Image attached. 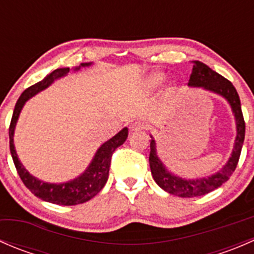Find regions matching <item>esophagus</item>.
Returning <instances> with one entry per match:
<instances>
[{
  "label": "esophagus",
  "instance_id": "1",
  "mask_svg": "<svg viewBox=\"0 0 254 254\" xmlns=\"http://www.w3.org/2000/svg\"><path fill=\"white\" fill-rule=\"evenodd\" d=\"M145 127L146 125L143 122H135L130 125V131H141Z\"/></svg>",
  "mask_w": 254,
  "mask_h": 254
}]
</instances>
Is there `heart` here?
<instances>
[{"instance_id":"obj_1","label":"heart","mask_w":254,"mask_h":254,"mask_svg":"<svg viewBox=\"0 0 254 254\" xmlns=\"http://www.w3.org/2000/svg\"><path fill=\"white\" fill-rule=\"evenodd\" d=\"M165 81V75L162 72H153L145 79V87L147 89H156Z\"/></svg>"}]
</instances>
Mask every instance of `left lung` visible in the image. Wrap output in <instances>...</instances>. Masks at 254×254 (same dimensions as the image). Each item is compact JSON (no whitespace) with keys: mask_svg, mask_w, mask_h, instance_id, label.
Returning a JSON list of instances; mask_svg holds the SVG:
<instances>
[{"mask_svg":"<svg viewBox=\"0 0 254 254\" xmlns=\"http://www.w3.org/2000/svg\"><path fill=\"white\" fill-rule=\"evenodd\" d=\"M188 86L203 87L206 91H210L212 93H216L219 96L224 97L230 103L232 113L235 114L237 135L236 140H235L231 157L227 161L226 165L219 172L215 173V175L199 179H184L171 173L166 168V166L163 165L162 161L158 158L155 140H151L148 161H150V168L153 179H155L156 183L163 190H166L170 194H173V195L182 196V198H194V196L205 195V194L222 186L225 182L229 181L230 177L232 176V173L235 172L237 167L241 150H242L243 141H245L246 131V124L245 119H243L242 109H241L240 97H238V93L234 84L229 79L215 72L214 70H211L205 64L200 63V61H193V70H191Z\"/></svg>","mask_w":254,"mask_h":254,"instance_id":"1","label":"left lung"}]
</instances>
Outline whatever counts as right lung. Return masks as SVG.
I'll return each mask as SVG.
<instances>
[{"label": "right lung", "instance_id": "obj_1", "mask_svg": "<svg viewBox=\"0 0 254 254\" xmlns=\"http://www.w3.org/2000/svg\"><path fill=\"white\" fill-rule=\"evenodd\" d=\"M91 63L81 64V66L75 68V71L79 70L82 66H89ZM70 71L68 67L58 68L54 70L53 72L44 79H42L38 83L33 84L29 88L25 89L20 97L18 98L16 107H14L13 115H12L11 125H9V150H11L12 158H13L14 166L17 168V172L19 175L20 179L24 183V186L34 194L35 196L40 198L42 200L48 201V203L58 204V205H77L88 201L93 196H96L99 191L102 190L104 186H106L107 181H108L109 176V167H111V158L113 152L119 147L120 145L125 142L127 137V127H124L120 130L117 135L109 139L108 141L104 142L101 147L97 150L96 155H94L93 160L89 163L87 170L78 176L77 178L72 179V181L65 182V183H45V182L39 181L38 178L33 177L24 168V166L20 163L19 158H18L16 150H14L13 143V135L14 129H16V124L18 117H19L20 111H22L23 106L25 102L40 91L45 89L47 87L50 86L55 79L64 77Z\"/></svg>", "mask_w": 254, "mask_h": 254}]
</instances>
